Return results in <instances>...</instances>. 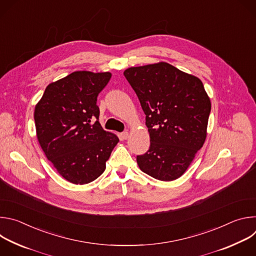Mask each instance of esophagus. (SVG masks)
<instances>
[{"mask_svg": "<svg viewBox=\"0 0 256 256\" xmlns=\"http://www.w3.org/2000/svg\"><path fill=\"white\" fill-rule=\"evenodd\" d=\"M120 136H122V140H126V138H128V130H126V132H122V134H120Z\"/></svg>", "mask_w": 256, "mask_h": 256, "instance_id": "1", "label": "esophagus"}]
</instances>
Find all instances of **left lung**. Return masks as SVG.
Returning a JSON list of instances; mask_svg holds the SVG:
<instances>
[{
    "mask_svg": "<svg viewBox=\"0 0 256 256\" xmlns=\"http://www.w3.org/2000/svg\"><path fill=\"white\" fill-rule=\"evenodd\" d=\"M124 75L140 100L150 134L149 150L136 156L138 167L158 180L177 179L206 136L210 101L202 82L167 62L132 66Z\"/></svg>",
    "mask_w": 256,
    "mask_h": 256,
    "instance_id": "obj_1",
    "label": "left lung"
}]
</instances>
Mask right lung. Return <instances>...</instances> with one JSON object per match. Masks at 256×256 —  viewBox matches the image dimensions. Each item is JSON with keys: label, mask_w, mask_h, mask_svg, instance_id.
Returning a JSON list of instances; mask_svg holds the SVG:
<instances>
[{"label": "right lung", "mask_w": 256, "mask_h": 256, "mask_svg": "<svg viewBox=\"0 0 256 256\" xmlns=\"http://www.w3.org/2000/svg\"><path fill=\"white\" fill-rule=\"evenodd\" d=\"M110 78L108 72H74L50 84L35 106L42 148L72 184H86L98 178L120 140L99 124L97 97Z\"/></svg>", "instance_id": "right-lung-1"}]
</instances>
